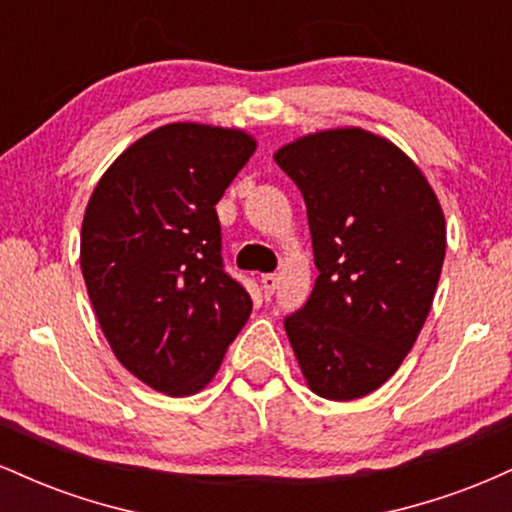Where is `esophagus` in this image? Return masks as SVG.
<instances>
[{
	"label": "esophagus",
	"instance_id": "34e87169",
	"mask_svg": "<svg viewBox=\"0 0 512 512\" xmlns=\"http://www.w3.org/2000/svg\"><path fill=\"white\" fill-rule=\"evenodd\" d=\"M276 286H279V276H276V274H262L264 296H272V293L276 291Z\"/></svg>",
	"mask_w": 512,
	"mask_h": 512
}]
</instances>
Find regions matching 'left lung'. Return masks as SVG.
Returning <instances> with one entry per match:
<instances>
[{"label":"left lung","instance_id":"1","mask_svg":"<svg viewBox=\"0 0 512 512\" xmlns=\"http://www.w3.org/2000/svg\"><path fill=\"white\" fill-rule=\"evenodd\" d=\"M274 161L303 192L320 272L284 322L305 385L332 402L366 397L397 373L431 310L443 207L397 144L361 127L303 134Z\"/></svg>","mask_w":512,"mask_h":512}]
</instances>
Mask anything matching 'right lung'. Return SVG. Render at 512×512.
Wrapping results in <instances>:
<instances>
[{"mask_svg":"<svg viewBox=\"0 0 512 512\" xmlns=\"http://www.w3.org/2000/svg\"><path fill=\"white\" fill-rule=\"evenodd\" d=\"M255 149L245 129L170 122L129 144L86 204L79 260L98 325L168 397L204 390L252 313L223 272L216 204Z\"/></svg>","mask_w":512,"mask_h":512,"instance_id":"obj_1","label":"right lung"}]
</instances>
